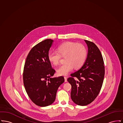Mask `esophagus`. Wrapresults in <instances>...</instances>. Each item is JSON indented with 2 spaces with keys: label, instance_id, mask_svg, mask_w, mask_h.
I'll use <instances>...</instances> for the list:
<instances>
[{
  "label": "esophagus",
  "instance_id": "1",
  "mask_svg": "<svg viewBox=\"0 0 123 123\" xmlns=\"http://www.w3.org/2000/svg\"><path fill=\"white\" fill-rule=\"evenodd\" d=\"M64 82H67V77H64Z\"/></svg>",
  "mask_w": 123,
  "mask_h": 123
}]
</instances>
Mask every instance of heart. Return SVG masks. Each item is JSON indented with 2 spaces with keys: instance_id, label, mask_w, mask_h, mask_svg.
Masks as SVG:
<instances>
[{
  "instance_id": "b5f03b06",
  "label": "heart",
  "mask_w": 123,
  "mask_h": 123,
  "mask_svg": "<svg viewBox=\"0 0 123 123\" xmlns=\"http://www.w3.org/2000/svg\"><path fill=\"white\" fill-rule=\"evenodd\" d=\"M87 55V49L82 44L72 42H66L58 47V52L51 51L48 53L49 61L55 65L59 64L61 56H65L66 62L59 67L57 70L59 76H66L72 71L80 68L84 64Z\"/></svg>"
}]
</instances>
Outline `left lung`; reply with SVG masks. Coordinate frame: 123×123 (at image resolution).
<instances>
[{
	"instance_id": "left-lung-1",
	"label": "left lung",
	"mask_w": 123,
	"mask_h": 123,
	"mask_svg": "<svg viewBox=\"0 0 123 123\" xmlns=\"http://www.w3.org/2000/svg\"><path fill=\"white\" fill-rule=\"evenodd\" d=\"M84 41L88 48L86 61L82 67L67 79L71 85V99L76 105L82 106L91 103L96 98L105 75L104 61L99 48L93 42ZM74 77L77 78L76 80Z\"/></svg>"
}]
</instances>
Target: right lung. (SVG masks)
I'll list each match as a JSON object with an SVG mask.
<instances>
[{"instance_id":"right-lung-1","label":"right lung","mask_w":123,"mask_h":123,"mask_svg":"<svg viewBox=\"0 0 123 123\" xmlns=\"http://www.w3.org/2000/svg\"><path fill=\"white\" fill-rule=\"evenodd\" d=\"M53 41L46 39L33 47L24 67V86L30 99L36 105L44 107L55 101L57 90L64 81L62 76L52 77L55 70L48 59Z\"/></svg>"}]
</instances>
